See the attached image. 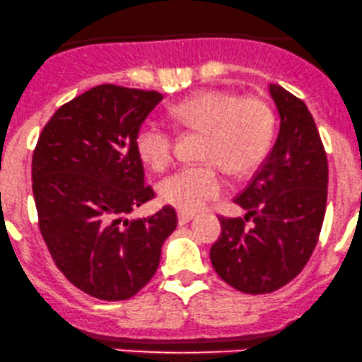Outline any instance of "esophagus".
<instances>
[{"label":"esophagus","mask_w":362,"mask_h":362,"mask_svg":"<svg viewBox=\"0 0 362 362\" xmlns=\"http://www.w3.org/2000/svg\"><path fill=\"white\" fill-rule=\"evenodd\" d=\"M197 217L195 212H186V211H177V221H180V224H186L189 223V221H193Z\"/></svg>","instance_id":"esophagus-1"}]
</instances>
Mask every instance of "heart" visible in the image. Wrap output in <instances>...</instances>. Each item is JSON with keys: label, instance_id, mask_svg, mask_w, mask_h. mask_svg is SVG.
I'll list each match as a JSON object with an SVG mask.
<instances>
[{"label": "heart", "instance_id": "obj_1", "mask_svg": "<svg viewBox=\"0 0 362 362\" xmlns=\"http://www.w3.org/2000/svg\"><path fill=\"white\" fill-rule=\"evenodd\" d=\"M170 119L177 129L202 131L198 157L158 186L162 202L180 211L197 212L223 192V174L243 176L266 158L274 134V115L264 100L224 89H205L173 105ZM136 150L146 165L164 170L174 157V134L148 120L136 134Z\"/></svg>", "mask_w": 362, "mask_h": 362}]
</instances>
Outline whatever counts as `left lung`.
Masks as SVG:
<instances>
[{
    "mask_svg": "<svg viewBox=\"0 0 362 362\" xmlns=\"http://www.w3.org/2000/svg\"><path fill=\"white\" fill-rule=\"evenodd\" d=\"M269 93L279 117L274 146L235 198L247 214L219 217L221 236L211 248L219 278L250 295L279 290L304 269L328 195V160L313 115L285 88L269 84Z\"/></svg>",
    "mask_w": 362,
    "mask_h": 362,
    "instance_id": "8db88e82",
    "label": "left lung"
}]
</instances>
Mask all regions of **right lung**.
Masks as SVG:
<instances>
[{
    "label": "right lung",
    "instance_id": "1",
    "mask_svg": "<svg viewBox=\"0 0 362 362\" xmlns=\"http://www.w3.org/2000/svg\"><path fill=\"white\" fill-rule=\"evenodd\" d=\"M162 98L115 84L91 88L58 108L34 150L42 240L65 278L102 300L138 293L177 226L170 205L141 219L127 217L155 197L145 185L136 134Z\"/></svg>",
    "mask_w": 362,
    "mask_h": 362
}]
</instances>
